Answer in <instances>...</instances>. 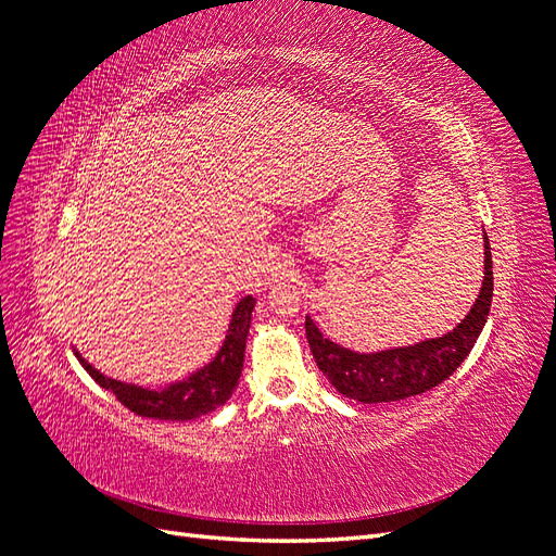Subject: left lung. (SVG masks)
Here are the masks:
<instances>
[{"instance_id": "obj_1", "label": "left lung", "mask_w": 556, "mask_h": 556, "mask_svg": "<svg viewBox=\"0 0 556 556\" xmlns=\"http://www.w3.org/2000/svg\"><path fill=\"white\" fill-rule=\"evenodd\" d=\"M492 292V250L484 233V280L480 296L470 313L450 333L408 348L359 355V352L345 350L325 339L313 325V319L306 317L308 345L319 371L327 376L336 390L352 401L387 403L417 396L450 378L468 357L486 323V315H490Z\"/></svg>"}]
</instances>
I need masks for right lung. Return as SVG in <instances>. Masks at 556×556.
<instances>
[{"label": "right lung", "instance_id": "obj_1", "mask_svg": "<svg viewBox=\"0 0 556 556\" xmlns=\"http://www.w3.org/2000/svg\"><path fill=\"white\" fill-rule=\"evenodd\" d=\"M252 308H255V299L245 296L241 304L233 308L227 339L220 352H217V357L208 366L201 368V371L192 374L188 380L164 387V390H146V387L104 378L102 374L94 371L78 352L76 357L83 364V368L94 378V382L113 392V396L131 413H137L141 417L172 419V422L174 419H178V422H182V419H194L199 415H206L215 408L225 406L227 399L237 390L243 368Z\"/></svg>", "mask_w": 556, "mask_h": 556}]
</instances>
